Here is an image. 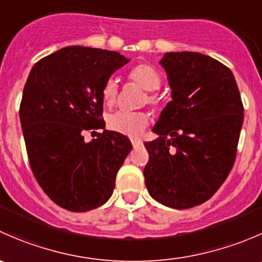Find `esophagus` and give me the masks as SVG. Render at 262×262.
Masks as SVG:
<instances>
[{
  "label": "esophagus",
  "instance_id": "esophagus-1",
  "mask_svg": "<svg viewBox=\"0 0 262 262\" xmlns=\"http://www.w3.org/2000/svg\"><path fill=\"white\" fill-rule=\"evenodd\" d=\"M132 141V144H133V148H139V147H142V141H139V139H130Z\"/></svg>",
  "mask_w": 262,
  "mask_h": 262
}]
</instances>
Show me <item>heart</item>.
<instances>
[{
	"label": "heart",
	"mask_w": 262,
	"mask_h": 262,
	"mask_svg": "<svg viewBox=\"0 0 262 262\" xmlns=\"http://www.w3.org/2000/svg\"><path fill=\"white\" fill-rule=\"evenodd\" d=\"M129 80L136 82L138 86L146 90L143 101L152 106L158 107L163 102V97L156 90L160 89L162 77L160 72L149 63H139L130 70ZM102 101L110 106L115 102L118 96V83L114 78H109L102 86ZM149 123V115L144 112H116L107 119L110 129L129 137H138Z\"/></svg>",
	"instance_id": "heart-1"
}]
</instances>
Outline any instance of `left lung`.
<instances>
[{"instance_id": "8db88e82", "label": "left lung", "mask_w": 262, "mask_h": 262, "mask_svg": "<svg viewBox=\"0 0 262 262\" xmlns=\"http://www.w3.org/2000/svg\"><path fill=\"white\" fill-rule=\"evenodd\" d=\"M172 101L144 143L149 161L144 182L150 196L189 209L215 194L234 165L244 104L232 71L208 55L170 52L161 59Z\"/></svg>"}]
</instances>
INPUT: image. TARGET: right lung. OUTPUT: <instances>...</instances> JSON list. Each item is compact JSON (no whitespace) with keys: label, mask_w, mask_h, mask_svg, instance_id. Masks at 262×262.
I'll return each instance as SVG.
<instances>
[{"label":"right lung","mask_w":262,"mask_h":262,"mask_svg":"<svg viewBox=\"0 0 262 262\" xmlns=\"http://www.w3.org/2000/svg\"><path fill=\"white\" fill-rule=\"evenodd\" d=\"M128 62L118 52L66 47L36 62L24 87L20 121L31 171L50 200L71 212L109 200L132 149L116 132L83 138L104 129L102 86Z\"/></svg>","instance_id":"1"}]
</instances>
